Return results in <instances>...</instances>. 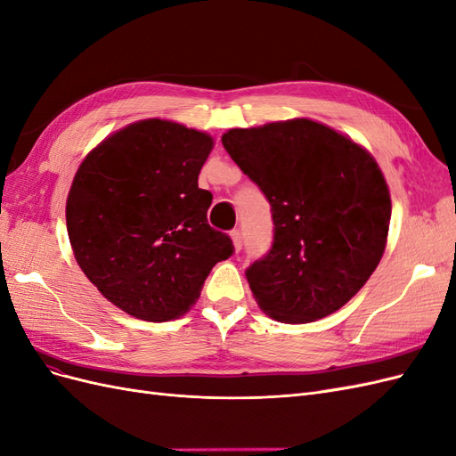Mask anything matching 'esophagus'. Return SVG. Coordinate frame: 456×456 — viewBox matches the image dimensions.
Segmentation results:
<instances>
[{
	"instance_id": "1",
	"label": "esophagus",
	"mask_w": 456,
	"mask_h": 456,
	"mask_svg": "<svg viewBox=\"0 0 456 456\" xmlns=\"http://www.w3.org/2000/svg\"><path fill=\"white\" fill-rule=\"evenodd\" d=\"M230 238H232V243H233V251H241V245H243V236L240 230H232L230 232Z\"/></svg>"
}]
</instances>
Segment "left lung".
<instances>
[{"label":"left lung","instance_id":"obj_1","mask_svg":"<svg viewBox=\"0 0 456 456\" xmlns=\"http://www.w3.org/2000/svg\"><path fill=\"white\" fill-rule=\"evenodd\" d=\"M223 144L272 205V249L245 272L256 305L281 323L340 310L388 240L392 200L375 158L308 118L230 129Z\"/></svg>","mask_w":456,"mask_h":456}]
</instances>
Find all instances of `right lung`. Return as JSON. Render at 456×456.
Listing matches in <instances>:
<instances>
[{
	"label": "right lung",
	"mask_w": 456,
	"mask_h": 456,
	"mask_svg": "<svg viewBox=\"0 0 456 456\" xmlns=\"http://www.w3.org/2000/svg\"><path fill=\"white\" fill-rule=\"evenodd\" d=\"M213 136L171 119L134 121L81 161L66 228L87 280L119 310L171 322L200 298L205 278L233 253L207 223L211 191L198 176Z\"/></svg>",
	"instance_id": "obj_1"
}]
</instances>
